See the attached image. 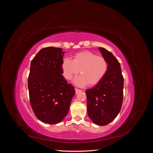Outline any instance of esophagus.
I'll return each instance as SVG.
<instances>
[{
  "instance_id": "34e87169",
  "label": "esophagus",
  "mask_w": 153,
  "mask_h": 153,
  "mask_svg": "<svg viewBox=\"0 0 153 153\" xmlns=\"http://www.w3.org/2000/svg\"><path fill=\"white\" fill-rule=\"evenodd\" d=\"M75 92H76V93H78V92H79L80 91H81V90L80 89H78V88H76L75 87Z\"/></svg>"
}]
</instances>
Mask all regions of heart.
<instances>
[{
	"label": "heart",
	"instance_id": "b5f03b06",
	"mask_svg": "<svg viewBox=\"0 0 153 153\" xmlns=\"http://www.w3.org/2000/svg\"><path fill=\"white\" fill-rule=\"evenodd\" d=\"M63 75L67 80L76 75L78 73L81 75L76 78L74 82L78 86L96 85L103 79L107 73L108 63L103 56L84 51L74 55L73 60L66 58L62 63Z\"/></svg>",
	"mask_w": 153,
	"mask_h": 153
}]
</instances>
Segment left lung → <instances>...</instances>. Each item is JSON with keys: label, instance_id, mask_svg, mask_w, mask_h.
Here are the masks:
<instances>
[{"label": "left lung", "instance_id": "8db88e82", "mask_svg": "<svg viewBox=\"0 0 153 153\" xmlns=\"http://www.w3.org/2000/svg\"><path fill=\"white\" fill-rule=\"evenodd\" d=\"M99 50L108 61V71L98 84L85 92L88 115L96 124L105 126L112 122L121 110L124 78L121 66L114 55L104 48Z\"/></svg>", "mask_w": 153, "mask_h": 153}]
</instances>
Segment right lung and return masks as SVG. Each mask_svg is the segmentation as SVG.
Masks as SVG:
<instances>
[{
	"label": "right lung",
	"instance_id": "1",
	"mask_svg": "<svg viewBox=\"0 0 153 153\" xmlns=\"http://www.w3.org/2000/svg\"><path fill=\"white\" fill-rule=\"evenodd\" d=\"M64 53L60 48H44L30 63L28 78L30 103L37 118L45 123L61 122L68 114L75 94V88L62 75Z\"/></svg>",
	"mask_w": 153,
	"mask_h": 153
}]
</instances>
